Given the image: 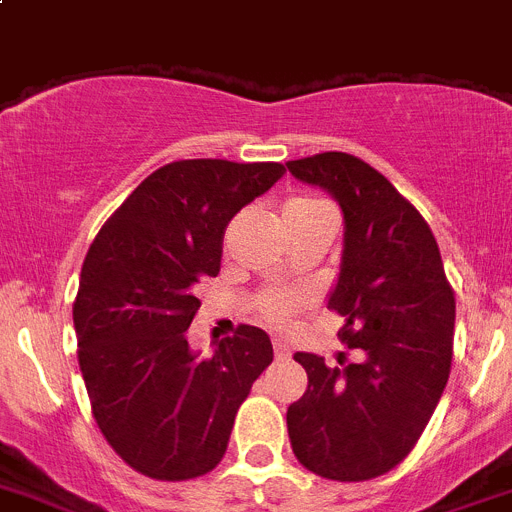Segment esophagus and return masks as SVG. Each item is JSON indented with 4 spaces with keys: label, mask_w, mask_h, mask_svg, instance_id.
<instances>
[{
    "label": "esophagus",
    "mask_w": 512,
    "mask_h": 512,
    "mask_svg": "<svg viewBox=\"0 0 512 512\" xmlns=\"http://www.w3.org/2000/svg\"><path fill=\"white\" fill-rule=\"evenodd\" d=\"M273 352H275V359H278V362H288V359H290V349L285 347L283 342H275Z\"/></svg>",
    "instance_id": "1"
}]
</instances>
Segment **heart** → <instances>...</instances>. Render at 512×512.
I'll return each instance as SVG.
<instances>
[{
    "instance_id": "b5f03b06",
    "label": "heart",
    "mask_w": 512,
    "mask_h": 512,
    "mask_svg": "<svg viewBox=\"0 0 512 512\" xmlns=\"http://www.w3.org/2000/svg\"><path fill=\"white\" fill-rule=\"evenodd\" d=\"M283 227L285 232L293 234L303 227H311V224L321 222V219H329L331 209L324 201L313 199V196H293L283 204ZM311 303V298L306 293H298V290H267L262 296H257L255 308L257 316H260L265 324L275 326V329H283L290 321L296 319L298 313Z\"/></svg>"
}]
</instances>
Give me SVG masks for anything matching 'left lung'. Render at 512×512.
I'll return each instance as SVG.
<instances>
[{"label":"left lung","instance_id":"left-lung-1","mask_svg":"<svg viewBox=\"0 0 512 512\" xmlns=\"http://www.w3.org/2000/svg\"><path fill=\"white\" fill-rule=\"evenodd\" d=\"M285 165L342 206V270L329 308L344 319L342 342L362 357L344 367L293 357L308 388L288 408L290 446L326 480H375L411 454L444 393L454 290L426 219L372 165L349 153Z\"/></svg>","mask_w":512,"mask_h":512}]
</instances>
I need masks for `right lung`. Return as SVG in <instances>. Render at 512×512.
Returning <instances> with one entry per match:
<instances>
[{"mask_svg": "<svg viewBox=\"0 0 512 512\" xmlns=\"http://www.w3.org/2000/svg\"><path fill=\"white\" fill-rule=\"evenodd\" d=\"M283 173L280 163L214 158L163 165L86 252L73 301L78 367L96 426L145 477L211 472L239 405L273 362L257 326H237L206 359L191 352L186 329L201 306L199 283L219 275L227 224Z\"/></svg>", "mask_w": 512, "mask_h": 512, "instance_id": "obj_1", "label": "right lung"}]
</instances>
